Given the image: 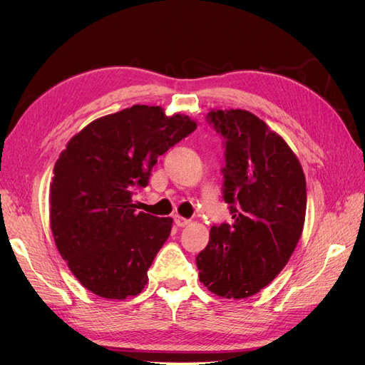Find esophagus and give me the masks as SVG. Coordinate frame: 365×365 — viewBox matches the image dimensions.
<instances>
[{"label":"esophagus","instance_id":"34e87169","mask_svg":"<svg viewBox=\"0 0 365 365\" xmlns=\"http://www.w3.org/2000/svg\"><path fill=\"white\" fill-rule=\"evenodd\" d=\"M173 220H175V224H176V227H185L187 224L190 222L189 219H185V217H182V216H180V215H175L173 216Z\"/></svg>","mask_w":365,"mask_h":365}]
</instances>
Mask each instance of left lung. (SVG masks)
<instances>
[{
	"mask_svg": "<svg viewBox=\"0 0 365 365\" xmlns=\"http://www.w3.org/2000/svg\"><path fill=\"white\" fill-rule=\"evenodd\" d=\"M224 137V201L233 224L213 225L196 257L200 282L224 298H247L284 268L302 236L306 180L286 141L245 109L210 111Z\"/></svg>",
	"mask_w": 365,
	"mask_h": 365,
	"instance_id": "obj_1",
	"label": "left lung"
}]
</instances>
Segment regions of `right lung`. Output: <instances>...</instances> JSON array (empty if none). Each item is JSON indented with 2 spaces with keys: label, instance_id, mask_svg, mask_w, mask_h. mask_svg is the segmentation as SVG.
Listing matches in <instances>:
<instances>
[{
  "label": "right lung",
  "instance_id": "1",
  "mask_svg": "<svg viewBox=\"0 0 365 365\" xmlns=\"http://www.w3.org/2000/svg\"><path fill=\"white\" fill-rule=\"evenodd\" d=\"M196 129L190 117L134 105L76 134L53 169L50 224L62 259L93 294L125 300L140 294L168 240L172 217L138 212L158 157Z\"/></svg>",
  "mask_w": 365,
  "mask_h": 365
}]
</instances>
